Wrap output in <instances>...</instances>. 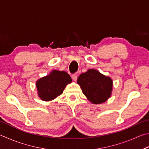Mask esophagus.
Instances as JSON below:
<instances>
[{
	"label": "esophagus",
	"instance_id": "obj_1",
	"mask_svg": "<svg viewBox=\"0 0 149 149\" xmlns=\"http://www.w3.org/2000/svg\"><path fill=\"white\" fill-rule=\"evenodd\" d=\"M72 79L74 81H76L77 79V76L76 74H73L72 75Z\"/></svg>",
	"mask_w": 149,
	"mask_h": 149
}]
</instances>
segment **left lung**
<instances>
[{"mask_svg":"<svg viewBox=\"0 0 149 149\" xmlns=\"http://www.w3.org/2000/svg\"><path fill=\"white\" fill-rule=\"evenodd\" d=\"M77 83L85 96L94 104L105 102L111 94L112 79L96 70L89 69L85 73H83L78 77Z\"/></svg>","mask_w":149,"mask_h":149,"instance_id":"left-lung-1","label":"left lung"}]
</instances>
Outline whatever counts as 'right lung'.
<instances>
[{
  "instance_id": "1",
  "label": "right lung",
  "mask_w": 149,
  "mask_h": 149,
  "mask_svg": "<svg viewBox=\"0 0 149 149\" xmlns=\"http://www.w3.org/2000/svg\"><path fill=\"white\" fill-rule=\"evenodd\" d=\"M72 81L71 77L66 72L53 70L48 75L37 81L38 94L42 100H53L60 96L66 86Z\"/></svg>"
}]
</instances>
